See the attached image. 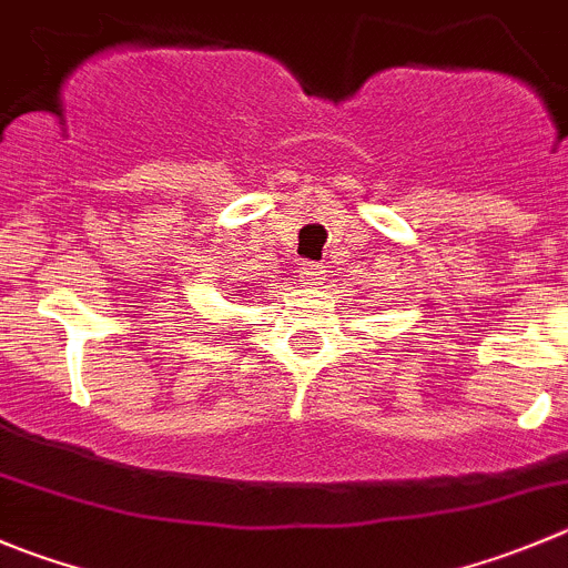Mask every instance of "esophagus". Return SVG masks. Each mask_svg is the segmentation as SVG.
<instances>
[{
    "label": "esophagus",
    "instance_id": "34e87169",
    "mask_svg": "<svg viewBox=\"0 0 568 568\" xmlns=\"http://www.w3.org/2000/svg\"><path fill=\"white\" fill-rule=\"evenodd\" d=\"M323 264H315V262H306L304 267H301V278H304V284H310V287H317L323 281Z\"/></svg>",
    "mask_w": 568,
    "mask_h": 568
}]
</instances>
